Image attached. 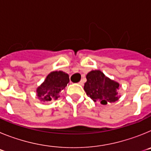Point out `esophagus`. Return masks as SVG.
<instances>
[{
  "label": "esophagus",
  "instance_id": "obj_1",
  "mask_svg": "<svg viewBox=\"0 0 151 151\" xmlns=\"http://www.w3.org/2000/svg\"><path fill=\"white\" fill-rule=\"evenodd\" d=\"M78 84H79L80 85H84V82L82 80V81H80V82H78Z\"/></svg>",
  "mask_w": 151,
  "mask_h": 151
}]
</instances>
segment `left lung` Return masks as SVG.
I'll return each instance as SVG.
<instances>
[{"mask_svg":"<svg viewBox=\"0 0 151 151\" xmlns=\"http://www.w3.org/2000/svg\"><path fill=\"white\" fill-rule=\"evenodd\" d=\"M86 78L84 90L94 102L106 105L120 98L118 94L119 84L106 76L101 70H91L87 74Z\"/></svg>","mask_w":151,"mask_h":151,"instance_id":"obj_1","label":"left lung"}]
</instances>
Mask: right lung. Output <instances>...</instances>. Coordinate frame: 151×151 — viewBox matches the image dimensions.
<instances>
[{"label":"right lung","mask_w":151,"mask_h":151,"mask_svg":"<svg viewBox=\"0 0 151 151\" xmlns=\"http://www.w3.org/2000/svg\"><path fill=\"white\" fill-rule=\"evenodd\" d=\"M69 82V75L63 71H53L47 76L40 86L36 89L38 99L43 102H49L60 97L61 91Z\"/></svg>","instance_id":"right-lung-1"}]
</instances>
